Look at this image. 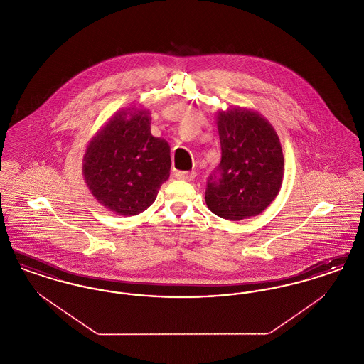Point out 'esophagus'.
<instances>
[{
  "label": "esophagus",
  "instance_id": "esophagus-1",
  "mask_svg": "<svg viewBox=\"0 0 364 364\" xmlns=\"http://www.w3.org/2000/svg\"><path fill=\"white\" fill-rule=\"evenodd\" d=\"M176 178L184 180V181H192L195 178L196 173L195 172H176Z\"/></svg>",
  "mask_w": 364,
  "mask_h": 364
}]
</instances>
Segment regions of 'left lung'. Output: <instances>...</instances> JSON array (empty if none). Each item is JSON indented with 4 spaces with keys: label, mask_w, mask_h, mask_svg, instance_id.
<instances>
[{
    "label": "left lung",
    "mask_w": 364,
    "mask_h": 364,
    "mask_svg": "<svg viewBox=\"0 0 364 364\" xmlns=\"http://www.w3.org/2000/svg\"><path fill=\"white\" fill-rule=\"evenodd\" d=\"M221 162L208 177L206 205L229 221L260 214L276 199L284 178V154L276 129L247 107L217 113Z\"/></svg>",
    "instance_id": "1"
}]
</instances>
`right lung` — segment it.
<instances>
[{
	"instance_id": "1",
	"label": "right lung",
	"mask_w": 364,
	"mask_h": 364,
	"mask_svg": "<svg viewBox=\"0 0 364 364\" xmlns=\"http://www.w3.org/2000/svg\"><path fill=\"white\" fill-rule=\"evenodd\" d=\"M150 110L132 106L114 113L87 144L83 177L109 211L131 217L150 208L169 178L171 147L150 131Z\"/></svg>"
}]
</instances>
